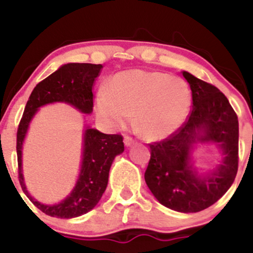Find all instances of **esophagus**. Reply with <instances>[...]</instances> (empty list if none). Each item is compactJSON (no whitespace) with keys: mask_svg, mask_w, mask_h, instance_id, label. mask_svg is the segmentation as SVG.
<instances>
[{"mask_svg":"<svg viewBox=\"0 0 253 253\" xmlns=\"http://www.w3.org/2000/svg\"><path fill=\"white\" fill-rule=\"evenodd\" d=\"M133 139L131 138V137H128V136H126L124 138V143H125V145H126V147H129V145H132L133 144Z\"/></svg>","mask_w":253,"mask_h":253,"instance_id":"obj_1","label":"esophagus"}]
</instances>
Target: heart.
Returning a JSON list of instances; mask_svg holds the SVG:
<instances>
[{
  "mask_svg": "<svg viewBox=\"0 0 253 253\" xmlns=\"http://www.w3.org/2000/svg\"><path fill=\"white\" fill-rule=\"evenodd\" d=\"M192 94L181 77L158 71L129 70L112 77L100 90L95 106L112 129L122 128L134 112V125L148 139H162L177 131L190 114Z\"/></svg>",
  "mask_w": 253,
  "mask_h": 253,
  "instance_id": "heart-1",
  "label": "heart"
}]
</instances>
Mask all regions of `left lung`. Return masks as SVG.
Wrapping results in <instances>:
<instances>
[{
  "mask_svg": "<svg viewBox=\"0 0 253 253\" xmlns=\"http://www.w3.org/2000/svg\"><path fill=\"white\" fill-rule=\"evenodd\" d=\"M192 90L187 121L164 141L152 143L144 178L163 206L182 213L208 208L230 188L239 165V121L216 86L183 71ZM214 142L222 153L215 169L198 174L192 164L196 142Z\"/></svg>",
  "mask_w": 253,
  "mask_h": 253,
  "instance_id": "left-lung-1",
  "label": "left lung"
}]
</instances>
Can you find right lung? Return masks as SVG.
<instances>
[{
  "instance_id": "right-lung-1",
  "label": "right lung",
  "mask_w": 253,
  "mask_h": 253,
  "mask_svg": "<svg viewBox=\"0 0 253 253\" xmlns=\"http://www.w3.org/2000/svg\"><path fill=\"white\" fill-rule=\"evenodd\" d=\"M103 66L91 63H67L37 84L23 112L17 131L18 177L23 192L45 214L70 219L83 215L100 201L108 186L109 171L115 157L125 149L121 134H105L86 127L83 138L81 172L70 195L57 205H42L32 197L24 183L22 170V148L30 121L40 106L66 103L83 114L93 111V84Z\"/></svg>"
}]
</instances>
